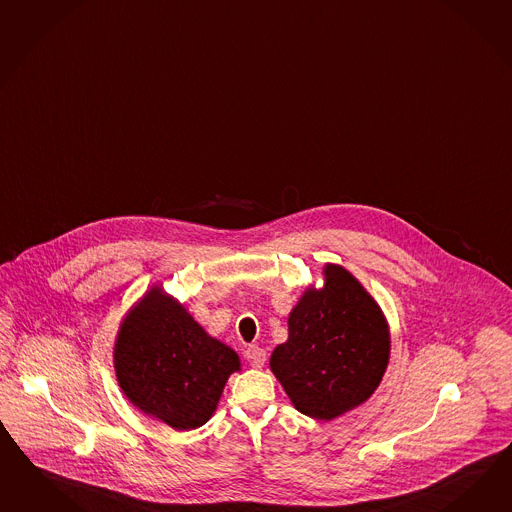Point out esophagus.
<instances>
[{
	"instance_id": "esophagus-1",
	"label": "esophagus",
	"mask_w": 512,
	"mask_h": 512,
	"mask_svg": "<svg viewBox=\"0 0 512 512\" xmlns=\"http://www.w3.org/2000/svg\"><path fill=\"white\" fill-rule=\"evenodd\" d=\"M246 358H248L249 365L255 369H261L266 361V352L261 346L251 345L246 348Z\"/></svg>"
}]
</instances>
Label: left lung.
<instances>
[{"label": "left lung", "mask_w": 512, "mask_h": 512, "mask_svg": "<svg viewBox=\"0 0 512 512\" xmlns=\"http://www.w3.org/2000/svg\"><path fill=\"white\" fill-rule=\"evenodd\" d=\"M386 317L360 281L324 266V287L309 289L289 315V339L270 369L294 408L320 421L350 412L380 386L389 361Z\"/></svg>", "instance_id": "left-lung-1"}]
</instances>
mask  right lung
<instances>
[{"label": "right lung", "mask_w": 512, "mask_h": 512, "mask_svg": "<svg viewBox=\"0 0 512 512\" xmlns=\"http://www.w3.org/2000/svg\"><path fill=\"white\" fill-rule=\"evenodd\" d=\"M113 361L128 401L175 430L205 425L227 378L240 371L235 350L210 337L160 287L126 315Z\"/></svg>", "instance_id": "1"}]
</instances>
